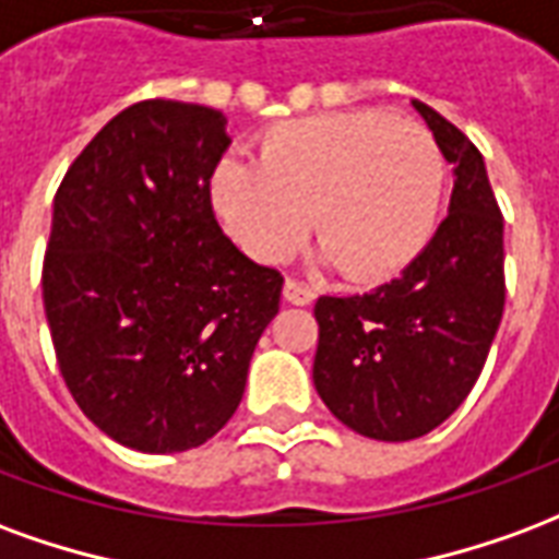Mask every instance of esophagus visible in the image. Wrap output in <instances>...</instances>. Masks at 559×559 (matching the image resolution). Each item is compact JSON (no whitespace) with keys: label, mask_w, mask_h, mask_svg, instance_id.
<instances>
[{"label":"esophagus","mask_w":559,"mask_h":559,"mask_svg":"<svg viewBox=\"0 0 559 559\" xmlns=\"http://www.w3.org/2000/svg\"><path fill=\"white\" fill-rule=\"evenodd\" d=\"M283 295H285V300H288V304H295V307H307V304H312V300H316V292H312L309 285L300 283V280H292V276L285 280Z\"/></svg>","instance_id":"esophagus-1"}]
</instances>
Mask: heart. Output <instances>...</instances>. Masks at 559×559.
Wrapping results in <instances>:
<instances>
[{
	"label": "heart",
	"instance_id": "1",
	"mask_svg": "<svg viewBox=\"0 0 559 559\" xmlns=\"http://www.w3.org/2000/svg\"><path fill=\"white\" fill-rule=\"evenodd\" d=\"M447 160L414 121L330 112L267 130L259 160L223 157L211 202L255 262L288 259L312 231L324 259L354 283L405 271L435 235Z\"/></svg>",
	"mask_w": 559,
	"mask_h": 559
}]
</instances>
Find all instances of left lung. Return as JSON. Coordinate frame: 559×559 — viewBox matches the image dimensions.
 Returning a JSON list of instances; mask_svg holds the SVG:
<instances>
[{
  "mask_svg": "<svg viewBox=\"0 0 559 559\" xmlns=\"http://www.w3.org/2000/svg\"><path fill=\"white\" fill-rule=\"evenodd\" d=\"M411 107L452 163L447 219L396 280L316 304V390L333 417L374 441L423 438L462 405L507 300L503 217L486 160L441 112Z\"/></svg>",
  "mask_w": 559,
  "mask_h": 559,
  "instance_id": "8db88e82",
  "label": "left lung"
}]
</instances>
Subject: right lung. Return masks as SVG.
I'll list each match as a JSON object with an SVG mask.
<instances>
[{
	"instance_id": "1",
	"label": "right lung",
	"mask_w": 559,
	"mask_h": 559,
	"mask_svg": "<svg viewBox=\"0 0 559 559\" xmlns=\"http://www.w3.org/2000/svg\"><path fill=\"white\" fill-rule=\"evenodd\" d=\"M219 109L142 100L107 121L52 202L44 309L64 384L136 452H185L238 411L283 276L231 243L211 175Z\"/></svg>"
}]
</instances>
